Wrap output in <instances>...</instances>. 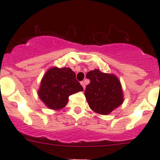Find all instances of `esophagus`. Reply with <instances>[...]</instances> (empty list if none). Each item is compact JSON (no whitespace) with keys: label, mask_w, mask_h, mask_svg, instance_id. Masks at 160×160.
I'll return each mask as SVG.
<instances>
[{"label":"esophagus","mask_w":160,"mask_h":160,"mask_svg":"<svg viewBox=\"0 0 160 160\" xmlns=\"http://www.w3.org/2000/svg\"><path fill=\"white\" fill-rule=\"evenodd\" d=\"M80 83H81V85L82 86V87H83V89H85V88H86V84H85V82L82 81L81 82H80Z\"/></svg>","instance_id":"esophagus-1"}]
</instances>
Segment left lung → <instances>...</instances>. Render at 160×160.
I'll return each mask as SVG.
<instances>
[{"label":"left lung","mask_w":160,"mask_h":160,"mask_svg":"<svg viewBox=\"0 0 160 160\" xmlns=\"http://www.w3.org/2000/svg\"><path fill=\"white\" fill-rule=\"evenodd\" d=\"M86 78L90 80V83L86 86L85 96L95 113L108 115L123 103L122 85L114 74L95 69L86 74Z\"/></svg>","instance_id":"left-lung-1"}]
</instances>
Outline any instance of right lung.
Segmentation results:
<instances>
[{
  "label": "right lung",
  "mask_w": 160,
  "mask_h": 160,
  "mask_svg": "<svg viewBox=\"0 0 160 160\" xmlns=\"http://www.w3.org/2000/svg\"><path fill=\"white\" fill-rule=\"evenodd\" d=\"M80 91L83 88L70 68L52 67L43 75L38 94L47 108L58 111L65 107L70 95Z\"/></svg>",
  "instance_id": "add662e5"
}]
</instances>
